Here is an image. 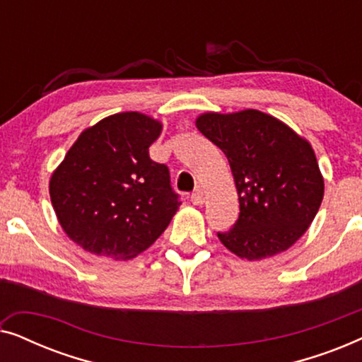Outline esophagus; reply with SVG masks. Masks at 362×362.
I'll list each match as a JSON object with an SVG mask.
<instances>
[{
	"label": "esophagus",
	"mask_w": 362,
	"mask_h": 362,
	"mask_svg": "<svg viewBox=\"0 0 362 362\" xmlns=\"http://www.w3.org/2000/svg\"><path fill=\"white\" fill-rule=\"evenodd\" d=\"M204 201H206L204 189L197 186L196 189H194V192H192V194H191V202H192V204H194V206H201V204H204Z\"/></svg>",
	"instance_id": "obj_1"
}]
</instances>
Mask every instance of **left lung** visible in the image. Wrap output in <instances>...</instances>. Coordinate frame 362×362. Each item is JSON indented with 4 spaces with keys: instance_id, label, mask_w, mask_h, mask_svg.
Segmentation results:
<instances>
[{
    "instance_id": "1",
    "label": "left lung",
    "mask_w": 362,
    "mask_h": 362,
    "mask_svg": "<svg viewBox=\"0 0 362 362\" xmlns=\"http://www.w3.org/2000/svg\"><path fill=\"white\" fill-rule=\"evenodd\" d=\"M196 127L224 151L239 194V219L217 234L226 249L250 262L290 249L308 230L325 194L310 141L254 108L201 113Z\"/></svg>"
}]
</instances>
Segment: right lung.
I'll return each instance as SVG.
<instances>
[{
    "label": "right lung",
    "instance_id": "obj_1",
    "mask_svg": "<svg viewBox=\"0 0 362 362\" xmlns=\"http://www.w3.org/2000/svg\"><path fill=\"white\" fill-rule=\"evenodd\" d=\"M163 123L140 112L83 130L49 180L59 224L86 252L128 260L160 237L181 202L170 171L150 158Z\"/></svg>",
    "mask_w": 362,
    "mask_h": 362
}]
</instances>
